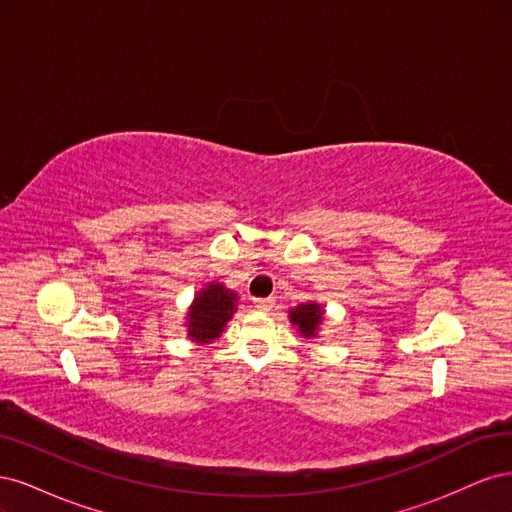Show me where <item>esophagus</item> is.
Listing matches in <instances>:
<instances>
[{
	"mask_svg": "<svg viewBox=\"0 0 512 512\" xmlns=\"http://www.w3.org/2000/svg\"><path fill=\"white\" fill-rule=\"evenodd\" d=\"M254 305H256L258 309H262V312H269V309H273V305H275V299H273V297L254 299Z\"/></svg>",
	"mask_w": 512,
	"mask_h": 512,
	"instance_id": "34e87169",
	"label": "esophagus"
}]
</instances>
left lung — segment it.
Listing matches in <instances>:
<instances>
[{"label": "left lung", "mask_w": 512, "mask_h": 512, "mask_svg": "<svg viewBox=\"0 0 512 512\" xmlns=\"http://www.w3.org/2000/svg\"><path fill=\"white\" fill-rule=\"evenodd\" d=\"M290 320H292V324H297L299 331L305 337H312V335H316L318 324L322 322V309L316 303L299 305L297 309H292L290 312Z\"/></svg>", "instance_id": "left-lung-1"}]
</instances>
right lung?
I'll list each match as a JSON object with an SVG mask.
<instances>
[{
	"mask_svg": "<svg viewBox=\"0 0 512 512\" xmlns=\"http://www.w3.org/2000/svg\"><path fill=\"white\" fill-rule=\"evenodd\" d=\"M235 301L237 294L228 292L220 284H211L209 288L200 290L190 312V337H194L196 342H211V339L220 337L226 322L235 312Z\"/></svg>",
	"mask_w": 512,
	"mask_h": 512,
	"instance_id": "right-lung-1",
	"label": "right lung"
}]
</instances>
